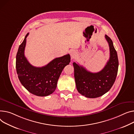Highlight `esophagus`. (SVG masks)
Masks as SVG:
<instances>
[{
	"label": "esophagus",
	"mask_w": 134,
	"mask_h": 134,
	"mask_svg": "<svg viewBox=\"0 0 134 134\" xmlns=\"http://www.w3.org/2000/svg\"><path fill=\"white\" fill-rule=\"evenodd\" d=\"M70 56H71V58H72V59H73L74 58V57L75 56V54H76V53L75 52V51H72L70 52Z\"/></svg>",
	"instance_id": "1"
}]
</instances>
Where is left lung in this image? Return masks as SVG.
Wrapping results in <instances>:
<instances>
[{"label":"left lung","mask_w":134,"mask_h":134,"mask_svg":"<svg viewBox=\"0 0 134 134\" xmlns=\"http://www.w3.org/2000/svg\"><path fill=\"white\" fill-rule=\"evenodd\" d=\"M110 50V58L104 67L97 73H92L83 66L73 62L74 77L79 93L88 98H96L108 92L116 78L119 60L111 39L105 35Z\"/></svg>","instance_id":"obj_1"}]
</instances>
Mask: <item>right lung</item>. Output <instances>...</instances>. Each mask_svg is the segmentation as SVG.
I'll return each mask as SVG.
<instances>
[{
  "mask_svg": "<svg viewBox=\"0 0 134 134\" xmlns=\"http://www.w3.org/2000/svg\"><path fill=\"white\" fill-rule=\"evenodd\" d=\"M19 47L16 56V70L22 85L31 93L46 96L55 90L62 70L70 62L69 54L53 59L47 65L37 67L31 65L25 57L26 38Z\"/></svg>",
  "mask_w": 134,
  "mask_h": 134,
  "instance_id": "obj_1",
  "label": "right lung"
}]
</instances>
